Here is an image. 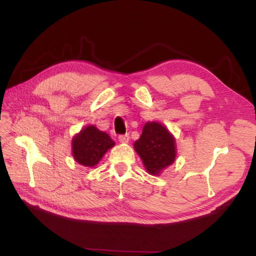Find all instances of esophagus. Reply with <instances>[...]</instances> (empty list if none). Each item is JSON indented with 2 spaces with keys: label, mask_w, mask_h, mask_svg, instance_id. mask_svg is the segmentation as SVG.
Returning <instances> with one entry per match:
<instances>
[{
  "label": "esophagus",
  "mask_w": 256,
  "mask_h": 256,
  "mask_svg": "<svg viewBox=\"0 0 256 256\" xmlns=\"http://www.w3.org/2000/svg\"><path fill=\"white\" fill-rule=\"evenodd\" d=\"M118 140L121 143H128V140H130V135L128 133L126 134H123V135H120Z\"/></svg>",
  "instance_id": "obj_1"
}]
</instances>
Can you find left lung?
Listing matches in <instances>:
<instances>
[{
	"instance_id": "1",
	"label": "left lung",
	"mask_w": 256,
	"mask_h": 256,
	"mask_svg": "<svg viewBox=\"0 0 256 256\" xmlns=\"http://www.w3.org/2000/svg\"><path fill=\"white\" fill-rule=\"evenodd\" d=\"M134 148L150 175L158 176L176 158V142L167 128L158 122H148Z\"/></svg>"
}]
</instances>
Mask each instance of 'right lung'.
I'll list each match as a JSON object with an SVG mask.
<instances>
[{
  "instance_id": "add662e5",
  "label": "right lung",
  "mask_w": 256,
  "mask_h": 256,
  "mask_svg": "<svg viewBox=\"0 0 256 256\" xmlns=\"http://www.w3.org/2000/svg\"><path fill=\"white\" fill-rule=\"evenodd\" d=\"M114 144L108 134L89 125L72 138V156L80 165L94 167Z\"/></svg>"
}]
</instances>
